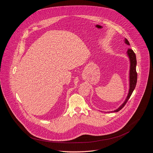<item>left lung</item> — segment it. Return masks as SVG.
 <instances>
[{"label": "left lung", "instance_id": "8db88e82", "mask_svg": "<svg viewBox=\"0 0 153 153\" xmlns=\"http://www.w3.org/2000/svg\"><path fill=\"white\" fill-rule=\"evenodd\" d=\"M124 42L125 44L130 45V43L128 41V40L125 38L124 39ZM127 55L129 58L130 60V71H129V89H128V93L127 94V96L124 101V102L117 108L115 109L112 111H108V112H118L120 110L122 109L124 105L126 104L127 102L129 100V98L131 97V94L132 92L134 91L137 81V74L136 72V65H137V59H136V56L134 51L131 49H128L127 51Z\"/></svg>", "mask_w": 153, "mask_h": 153}]
</instances>
